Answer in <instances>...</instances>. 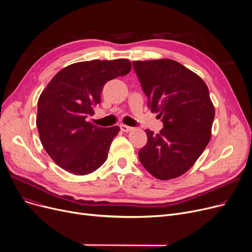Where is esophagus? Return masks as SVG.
<instances>
[{"mask_svg": "<svg viewBox=\"0 0 252 252\" xmlns=\"http://www.w3.org/2000/svg\"><path fill=\"white\" fill-rule=\"evenodd\" d=\"M119 127H121V129L123 131H129V130L133 129V127H130V126H126V125H121V126H119Z\"/></svg>", "mask_w": 252, "mask_h": 252, "instance_id": "esophagus-1", "label": "esophagus"}]
</instances>
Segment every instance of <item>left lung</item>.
Instances as JSON below:
<instances>
[{
	"label": "left lung",
	"mask_w": 252,
	"mask_h": 252,
	"mask_svg": "<svg viewBox=\"0 0 252 252\" xmlns=\"http://www.w3.org/2000/svg\"><path fill=\"white\" fill-rule=\"evenodd\" d=\"M134 70L152 112H158L159 134L145 129L147 143L139 159L159 180L175 179L195 163L210 140L215 107L201 77L181 63L160 59L134 61Z\"/></svg>",
	"instance_id": "8db88e82"
}]
</instances>
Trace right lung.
<instances>
[{"label": "right lung", "mask_w": 252, "mask_h": 252, "mask_svg": "<svg viewBox=\"0 0 252 252\" xmlns=\"http://www.w3.org/2000/svg\"><path fill=\"white\" fill-rule=\"evenodd\" d=\"M130 68L126 59L92 60L68 65L51 79L37 102L36 126L45 150L60 167L84 176L105 162L119 127L93 126L86 118L101 103L105 84Z\"/></svg>", "instance_id": "1"}]
</instances>
